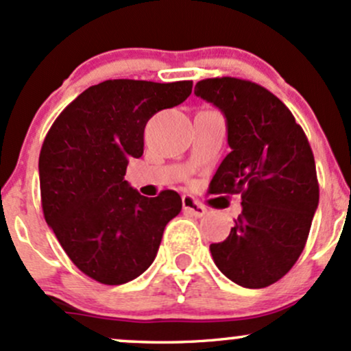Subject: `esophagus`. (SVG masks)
I'll return each instance as SVG.
<instances>
[{"instance_id": "1", "label": "esophagus", "mask_w": 351, "mask_h": 351, "mask_svg": "<svg viewBox=\"0 0 351 351\" xmlns=\"http://www.w3.org/2000/svg\"><path fill=\"white\" fill-rule=\"evenodd\" d=\"M183 211L190 217H203L206 213V208L198 202V199L193 198L191 195H184L183 196Z\"/></svg>"}]
</instances>
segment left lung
<instances>
[{
	"label": "left lung",
	"instance_id": "1",
	"mask_svg": "<svg viewBox=\"0 0 351 351\" xmlns=\"http://www.w3.org/2000/svg\"><path fill=\"white\" fill-rule=\"evenodd\" d=\"M195 95L226 118L232 152L210 183L213 195H241L228 238L211 243L219 271L245 288H265L290 271L306 245L319 188L310 143L291 111L248 80L208 78Z\"/></svg>",
	"mask_w": 351,
	"mask_h": 351
}]
</instances>
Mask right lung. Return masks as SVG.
Listing matches in <instances>:
<instances>
[{
    "mask_svg": "<svg viewBox=\"0 0 351 351\" xmlns=\"http://www.w3.org/2000/svg\"><path fill=\"white\" fill-rule=\"evenodd\" d=\"M193 82L106 80L60 113L40 153L41 206L69 260L103 285H123L155 260L165 226L182 211L176 191L155 198L125 180L143 155L148 119L183 103Z\"/></svg>",
    "mask_w": 351,
    "mask_h": 351,
    "instance_id": "right-lung-1",
    "label": "right lung"
}]
</instances>
